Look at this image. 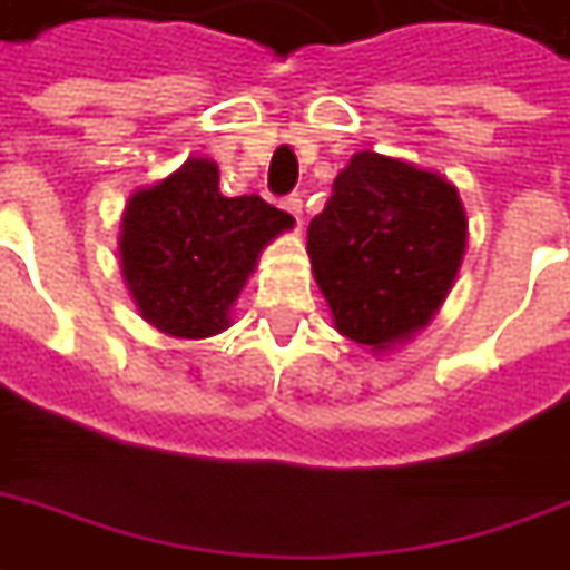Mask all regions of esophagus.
Segmentation results:
<instances>
[{
  "label": "esophagus",
  "instance_id": "esophagus-1",
  "mask_svg": "<svg viewBox=\"0 0 570 570\" xmlns=\"http://www.w3.org/2000/svg\"><path fill=\"white\" fill-rule=\"evenodd\" d=\"M284 209L289 213V216L296 218V225H302V197H298V194L284 197Z\"/></svg>",
  "mask_w": 570,
  "mask_h": 570
}]
</instances>
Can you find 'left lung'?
<instances>
[{"mask_svg":"<svg viewBox=\"0 0 570 570\" xmlns=\"http://www.w3.org/2000/svg\"><path fill=\"white\" fill-rule=\"evenodd\" d=\"M308 253L336 330L380 352L423 330L448 298L465 213L441 175L361 150L312 218Z\"/></svg>","mask_w":570,"mask_h":570,"instance_id":"left-lung-1","label":"left lung"}]
</instances>
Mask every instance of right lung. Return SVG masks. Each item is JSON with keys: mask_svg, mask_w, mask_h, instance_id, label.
<instances>
[{"mask_svg": "<svg viewBox=\"0 0 570 570\" xmlns=\"http://www.w3.org/2000/svg\"><path fill=\"white\" fill-rule=\"evenodd\" d=\"M286 228L289 213L262 197H225L216 163L188 160L132 194L122 216V274L138 312L178 340L222 333L262 246Z\"/></svg>", "mask_w": 570, "mask_h": 570, "instance_id": "obj_1", "label": "right lung"}]
</instances>
